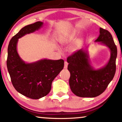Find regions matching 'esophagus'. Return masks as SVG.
<instances>
[{
    "mask_svg": "<svg viewBox=\"0 0 122 122\" xmlns=\"http://www.w3.org/2000/svg\"><path fill=\"white\" fill-rule=\"evenodd\" d=\"M65 65H64V68L65 69H67V67H68V63L67 62V61H65Z\"/></svg>",
    "mask_w": 122,
    "mask_h": 122,
    "instance_id": "esophagus-1",
    "label": "esophagus"
}]
</instances>
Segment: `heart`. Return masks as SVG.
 Segmentation results:
<instances>
[{
	"instance_id": "1",
	"label": "heart",
	"mask_w": 122,
	"mask_h": 122,
	"mask_svg": "<svg viewBox=\"0 0 122 122\" xmlns=\"http://www.w3.org/2000/svg\"><path fill=\"white\" fill-rule=\"evenodd\" d=\"M67 40H68V39H67V38H66V37H64V38H62L60 40V42H61V43L66 42H67Z\"/></svg>"
}]
</instances>
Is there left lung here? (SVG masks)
<instances>
[{
  "label": "left lung",
  "instance_id": "obj_1",
  "mask_svg": "<svg viewBox=\"0 0 122 122\" xmlns=\"http://www.w3.org/2000/svg\"><path fill=\"white\" fill-rule=\"evenodd\" d=\"M108 47L110 58L104 67L95 69L90 65L88 53L80 49L68 57V69L71 73L69 86L75 95L95 97L101 95L112 81L116 72L117 47L108 30L100 28V36L95 41Z\"/></svg>",
  "mask_w": 122,
  "mask_h": 122
}]
</instances>
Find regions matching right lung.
Instances as JSON below:
<instances>
[{"label": "right lung", "instance_id": "right-lung-1", "mask_svg": "<svg viewBox=\"0 0 122 122\" xmlns=\"http://www.w3.org/2000/svg\"><path fill=\"white\" fill-rule=\"evenodd\" d=\"M42 22L38 21L21 28L12 37L8 46L7 67L12 83L15 90L32 99L46 96L51 90V83L64 67L62 59H43L33 63H26L18 54V39L42 27Z\"/></svg>", "mask_w": 122, "mask_h": 122}]
</instances>
